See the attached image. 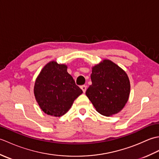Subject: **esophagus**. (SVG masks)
Returning a JSON list of instances; mask_svg holds the SVG:
<instances>
[{
    "label": "esophagus",
    "mask_w": 159,
    "mask_h": 159,
    "mask_svg": "<svg viewBox=\"0 0 159 159\" xmlns=\"http://www.w3.org/2000/svg\"><path fill=\"white\" fill-rule=\"evenodd\" d=\"M80 88L82 89L83 93H85V92H86V89H87V86H86V85H82L81 87H80Z\"/></svg>",
    "instance_id": "1"
}]
</instances>
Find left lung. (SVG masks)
I'll list each match as a JSON object with an SVG mask.
<instances>
[{
    "mask_svg": "<svg viewBox=\"0 0 159 159\" xmlns=\"http://www.w3.org/2000/svg\"><path fill=\"white\" fill-rule=\"evenodd\" d=\"M92 84L86 95L96 111L104 116L116 114L123 109L130 94V81L126 72L109 60L94 66Z\"/></svg>",
    "mask_w": 159,
    "mask_h": 159,
    "instance_id": "obj_1",
    "label": "left lung"
}]
</instances>
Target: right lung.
Wrapping results in <instances>:
<instances>
[{"mask_svg": "<svg viewBox=\"0 0 159 159\" xmlns=\"http://www.w3.org/2000/svg\"><path fill=\"white\" fill-rule=\"evenodd\" d=\"M83 93L67 66L55 61L48 63L37 78L34 94L37 102L45 113L60 117L66 114L74 100Z\"/></svg>", "mask_w": 159, "mask_h": 159, "instance_id": "obj_1", "label": "right lung"}]
</instances>
